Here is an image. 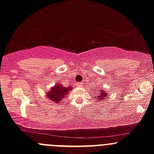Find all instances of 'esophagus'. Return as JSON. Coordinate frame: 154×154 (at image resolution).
Segmentation results:
<instances>
[{"mask_svg": "<svg viewBox=\"0 0 154 154\" xmlns=\"http://www.w3.org/2000/svg\"><path fill=\"white\" fill-rule=\"evenodd\" d=\"M75 85H76V86H77V87H82V82H77Z\"/></svg>", "mask_w": 154, "mask_h": 154, "instance_id": "obj_1", "label": "esophagus"}]
</instances>
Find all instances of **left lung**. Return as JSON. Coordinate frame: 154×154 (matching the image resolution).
<instances>
[{"label": "left lung", "mask_w": 154, "mask_h": 154, "mask_svg": "<svg viewBox=\"0 0 154 154\" xmlns=\"http://www.w3.org/2000/svg\"><path fill=\"white\" fill-rule=\"evenodd\" d=\"M107 92H106V91L104 90H102L101 91V92H99V94L98 96H96V99H97L98 101H99L100 102L101 100H104V99H105V97L107 96ZM96 102H97V101H96Z\"/></svg>", "instance_id": "1"}]
</instances>
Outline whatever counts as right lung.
<instances>
[{
  "mask_svg": "<svg viewBox=\"0 0 154 154\" xmlns=\"http://www.w3.org/2000/svg\"><path fill=\"white\" fill-rule=\"evenodd\" d=\"M71 90H72V87H63L60 83H57L52 88L51 90L47 93L46 96L51 102L58 104L66 97V96H67L66 94Z\"/></svg>",
  "mask_w": 154,
  "mask_h": 154,
  "instance_id": "1",
  "label": "right lung"
}]
</instances>
